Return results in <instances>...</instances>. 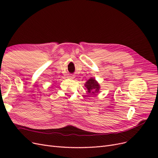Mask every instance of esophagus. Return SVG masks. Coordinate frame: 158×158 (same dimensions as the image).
<instances>
[{
	"label": "esophagus",
	"instance_id": "esophagus-1",
	"mask_svg": "<svg viewBox=\"0 0 158 158\" xmlns=\"http://www.w3.org/2000/svg\"><path fill=\"white\" fill-rule=\"evenodd\" d=\"M68 77H69V78H74L73 76H68Z\"/></svg>",
	"mask_w": 158,
	"mask_h": 158
}]
</instances>
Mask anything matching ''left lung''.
Masks as SVG:
<instances>
[{
	"mask_svg": "<svg viewBox=\"0 0 158 158\" xmlns=\"http://www.w3.org/2000/svg\"><path fill=\"white\" fill-rule=\"evenodd\" d=\"M84 85L86 88L88 94L90 95H95L99 92L100 85L95 78L93 77H91L88 80H87Z\"/></svg>",
	"mask_w": 158,
	"mask_h": 158,
	"instance_id": "1",
	"label": "left lung"
}]
</instances>
